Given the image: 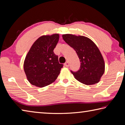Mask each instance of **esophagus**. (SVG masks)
Instances as JSON below:
<instances>
[{"instance_id":"obj_1","label":"esophagus","mask_w":125,"mask_h":125,"mask_svg":"<svg viewBox=\"0 0 125 125\" xmlns=\"http://www.w3.org/2000/svg\"><path fill=\"white\" fill-rule=\"evenodd\" d=\"M64 65H65V66L66 67H68L69 66V62L67 61V62H65V63H64Z\"/></svg>"}]
</instances>
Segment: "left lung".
<instances>
[{"label": "left lung", "instance_id": "1", "mask_svg": "<svg viewBox=\"0 0 125 125\" xmlns=\"http://www.w3.org/2000/svg\"><path fill=\"white\" fill-rule=\"evenodd\" d=\"M62 37L75 51L79 58V70L71 71L75 79L86 85L98 83L105 72V63L96 45L90 39L83 36L64 34Z\"/></svg>", "mask_w": 125, "mask_h": 125}]
</instances>
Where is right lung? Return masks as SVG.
I'll use <instances>...</instances> for the list:
<instances>
[{
	"label": "right lung",
	"instance_id": "add662e5",
	"mask_svg": "<svg viewBox=\"0 0 125 125\" xmlns=\"http://www.w3.org/2000/svg\"><path fill=\"white\" fill-rule=\"evenodd\" d=\"M59 34L40 37L31 46L24 63L27 80L32 85L44 87L54 82L63 64L58 62L53 50L59 40Z\"/></svg>",
	"mask_w": 125,
	"mask_h": 125
}]
</instances>
